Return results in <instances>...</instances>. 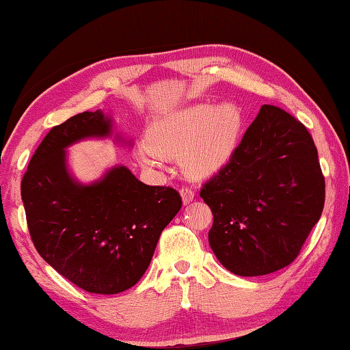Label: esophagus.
Wrapping results in <instances>:
<instances>
[{
    "label": "esophagus",
    "mask_w": 350,
    "mask_h": 350,
    "mask_svg": "<svg viewBox=\"0 0 350 350\" xmlns=\"http://www.w3.org/2000/svg\"><path fill=\"white\" fill-rule=\"evenodd\" d=\"M180 196H182V200H183V204H189L191 202V200L194 199V196H196V194H194V191L191 188H188V187H183L182 189H180Z\"/></svg>",
    "instance_id": "obj_1"
}]
</instances>
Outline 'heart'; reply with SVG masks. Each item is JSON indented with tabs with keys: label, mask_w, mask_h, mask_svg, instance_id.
<instances>
[{
	"label": "heart",
	"mask_w": 350,
	"mask_h": 350,
	"mask_svg": "<svg viewBox=\"0 0 350 350\" xmlns=\"http://www.w3.org/2000/svg\"><path fill=\"white\" fill-rule=\"evenodd\" d=\"M244 125V112L233 102L215 106L194 103L173 109L154 120L148 144L135 157L146 168H157L165 156H180L185 173L193 177L215 174L228 162Z\"/></svg>",
	"instance_id": "obj_1"
}]
</instances>
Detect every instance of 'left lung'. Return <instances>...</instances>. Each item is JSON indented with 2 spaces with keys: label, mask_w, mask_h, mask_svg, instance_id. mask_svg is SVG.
<instances>
[{
  "label": "left lung",
  "mask_w": 350,
  "mask_h": 350,
  "mask_svg": "<svg viewBox=\"0 0 350 350\" xmlns=\"http://www.w3.org/2000/svg\"><path fill=\"white\" fill-rule=\"evenodd\" d=\"M325 183L303 123L262 105L230 162L205 183L208 242L225 269L262 276L292 264L319 221Z\"/></svg>",
  "instance_id": "obj_1"
}]
</instances>
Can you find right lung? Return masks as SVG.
I'll return each instance as SVG.
<instances>
[{
    "label": "right lung",
    "mask_w": 350,
    "mask_h": 350,
    "mask_svg": "<svg viewBox=\"0 0 350 350\" xmlns=\"http://www.w3.org/2000/svg\"><path fill=\"white\" fill-rule=\"evenodd\" d=\"M112 118L85 111L47 133L21 182L29 233L47 264L91 293L114 295L137 284L150 265L162 230L179 213L174 188L140 182L114 165L91 183L77 180L68 148L86 139H109Z\"/></svg>",
    "instance_id": "right-lung-1"
}]
</instances>
